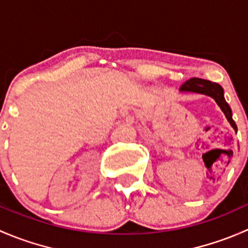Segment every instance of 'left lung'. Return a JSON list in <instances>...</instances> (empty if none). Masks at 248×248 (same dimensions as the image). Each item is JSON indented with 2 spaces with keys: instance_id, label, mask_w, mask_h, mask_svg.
<instances>
[{
  "instance_id": "obj_1",
  "label": "left lung",
  "mask_w": 248,
  "mask_h": 248,
  "mask_svg": "<svg viewBox=\"0 0 248 248\" xmlns=\"http://www.w3.org/2000/svg\"><path fill=\"white\" fill-rule=\"evenodd\" d=\"M181 91L197 92V93L207 94V96L212 97L216 101V103L219 106V108L222 109V111L224 112L227 120L232 124V128L235 129V132L237 131L236 124H235L234 120L232 117V109L226 102V99H224L223 89L221 87V85H218L217 82L210 81V80L199 79V78H191V79L187 80V81H185L181 85Z\"/></svg>"
}]
</instances>
